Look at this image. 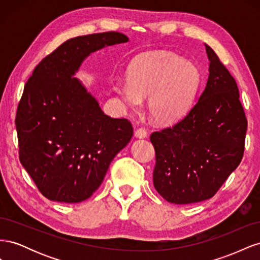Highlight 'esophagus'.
<instances>
[{
  "instance_id": "1",
  "label": "esophagus",
  "mask_w": 260,
  "mask_h": 260,
  "mask_svg": "<svg viewBox=\"0 0 260 260\" xmlns=\"http://www.w3.org/2000/svg\"><path fill=\"white\" fill-rule=\"evenodd\" d=\"M135 136L138 139H145L147 137V131L144 128H139L137 129Z\"/></svg>"
}]
</instances>
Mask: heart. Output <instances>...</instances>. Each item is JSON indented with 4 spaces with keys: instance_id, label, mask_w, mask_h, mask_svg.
I'll use <instances>...</instances> for the list:
<instances>
[{
    "instance_id": "obj_1",
    "label": "heart",
    "mask_w": 260,
    "mask_h": 260,
    "mask_svg": "<svg viewBox=\"0 0 260 260\" xmlns=\"http://www.w3.org/2000/svg\"><path fill=\"white\" fill-rule=\"evenodd\" d=\"M201 75L192 61L168 51L141 55L128 68V81L115 85L123 103L139 109L149 96V112L157 121L169 122L182 115L198 92Z\"/></svg>"
}]
</instances>
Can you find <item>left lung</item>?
Listing matches in <instances>:
<instances>
[{
    "label": "left lung",
    "mask_w": 260,
    "mask_h": 260,
    "mask_svg": "<svg viewBox=\"0 0 260 260\" xmlns=\"http://www.w3.org/2000/svg\"><path fill=\"white\" fill-rule=\"evenodd\" d=\"M205 46L209 76L199 101L179 122L149 138L156 153L154 186L174 204L211 199L243 158L247 119L237 82Z\"/></svg>",
    "instance_id": "left-lung-1"
}]
</instances>
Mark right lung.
I'll use <instances>...</instances> for the list:
<instances>
[{
	"instance_id": "right-lung-1",
	"label": "right lung",
	"mask_w": 260,
	"mask_h": 260,
	"mask_svg": "<svg viewBox=\"0 0 260 260\" xmlns=\"http://www.w3.org/2000/svg\"><path fill=\"white\" fill-rule=\"evenodd\" d=\"M129 39L109 31L69 39L35 68L17 107L19 159L46 199L79 203L95 192L133 135L73 77L89 55Z\"/></svg>"
}]
</instances>
